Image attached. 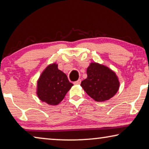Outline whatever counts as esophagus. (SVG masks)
I'll return each mask as SVG.
<instances>
[{
  "label": "esophagus",
  "instance_id": "1",
  "mask_svg": "<svg viewBox=\"0 0 149 149\" xmlns=\"http://www.w3.org/2000/svg\"><path fill=\"white\" fill-rule=\"evenodd\" d=\"M81 79H78L77 81H76L74 82V84L75 85H79L81 84Z\"/></svg>",
  "mask_w": 149,
  "mask_h": 149
}]
</instances>
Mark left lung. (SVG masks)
<instances>
[{"label": "left lung", "mask_w": 149, "mask_h": 149, "mask_svg": "<svg viewBox=\"0 0 149 149\" xmlns=\"http://www.w3.org/2000/svg\"><path fill=\"white\" fill-rule=\"evenodd\" d=\"M87 77L81 86L87 94L97 102H104L114 97L120 88L118 77L112 70L98 62L90 63Z\"/></svg>", "instance_id": "1"}]
</instances>
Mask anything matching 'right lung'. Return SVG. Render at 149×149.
I'll use <instances>...</instances> for the list:
<instances>
[{"mask_svg":"<svg viewBox=\"0 0 149 149\" xmlns=\"http://www.w3.org/2000/svg\"><path fill=\"white\" fill-rule=\"evenodd\" d=\"M56 62L48 65L37 81L36 94L42 102L56 106L62 101L73 86Z\"/></svg>","mask_w":149,"mask_h":149,"instance_id":"1","label":"right lung"}]
</instances>
